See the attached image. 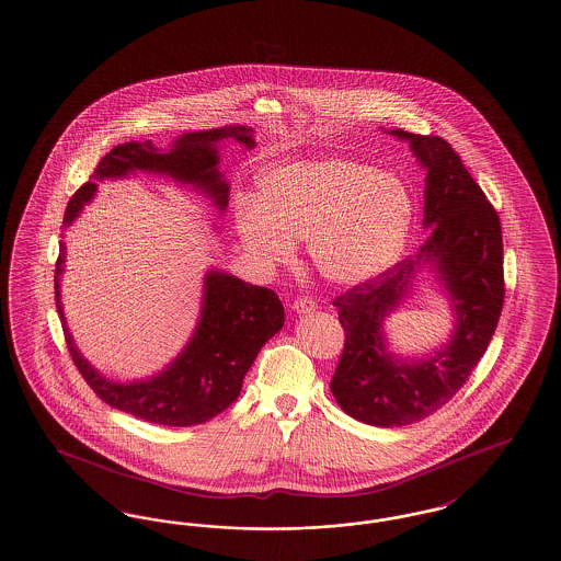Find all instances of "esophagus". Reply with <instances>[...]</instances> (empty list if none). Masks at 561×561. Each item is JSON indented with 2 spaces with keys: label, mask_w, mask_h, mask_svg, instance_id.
I'll use <instances>...</instances> for the list:
<instances>
[{
  "label": "esophagus",
  "mask_w": 561,
  "mask_h": 561,
  "mask_svg": "<svg viewBox=\"0 0 561 561\" xmlns=\"http://www.w3.org/2000/svg\"><path fill=\"white\" fill-rule=\"evenodd\" d=\"M314 307H317V302H314L313 298H309V296H298L291 302V309L296 313H311V311H314Z\"/></svg>",
  "instance_id": "1"
}]
</instances>
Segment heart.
Listing matches in <instances>:
<instances>
[{"mask_svg": "<svg viewBox=\"0 0 561 561\" xmlns=\"http://www.w3.org/2000/svg\"><path fill=\"white\" fill-rule=\"evenodd\" d=\"M413 224L403 181L355 158H311L271 169L256 204L236 213L242 247L263 265L286 263L307 240L317 273L337 286L376 277L399 256Z\"/></svg>", "mask_w": 561, "mask_h": 561, "instance_id": "1", "label": "heart"}]
</instances>
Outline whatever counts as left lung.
I'll return each mask as SVG.
<instances>
[{
    "instance_id": "obj_1",
    "label": "left lung",
    "mask_w": 561,
    "mask_h": 561,
    "mask_svg": "<svg viewBox=\"0 0 561 561\" xmlns=\"http://www.w3.org/2000/svg\"><path fill=\"white\" fill-rule=\"evenodd\" d=\"M392 134L409 139L426 167L424 225L432 236L415 259L407 256L332 300L346 337L330 388L351 417L380 427L422 422L463 388L493 340L505 300L501 221L482 187L447 139ZM426 260L437 263L454 298L458 330L440 354L407 364L385 353L380 319Z\"/></svg>"
}]
</instances>
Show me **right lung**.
I'll list each match as a JSON object with an SVG mask.
<instances>
[{"label":"right lung","mask_w":561,"mask_h":561,"mask_svg":"<svg viewBox=\"0 0 561 561\" xmlns=\"http://www.w3.org/2000/svg\"><path fill=\"white\" fill-rule=\"evenodd\" d=\"M227 137L247 144L248 148L254 146L247 127L181 135L167 154H160L152 141L121 144L98 162L93 180L121 178L134 169L160 171L175 180L201 185L225 208L229 187L217 173L219 158L215 146ZM93 194L95 181L83 183L72 194L65 210L62 229L77 219ZM62 263L65 244H60L56 261L54 288L56 309L60 313L72 363L104 403L150 424L198 426L219 415L238 399L242 380L263 344L284 325V305L275 291L252 286L227 273L210 271L204 282L201 323L180 357L150 380L116 383L102 378L72 344L58 290Z\"/></svg>","instance_id":"obj_1"}]
</instances>
